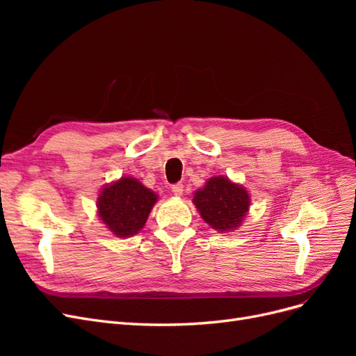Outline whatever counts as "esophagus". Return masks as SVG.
<instances>
[{
	"label": "esophagus",
	"mask_w": 356,
	"mask_h": 356,
	"mask_svg": "<svg viewBox=\"0 0 356 356\" xmlns=\"http://www.w3.org/2000/svg\"><path fill=\"white\" fill-rule=\"evenodd\" d=\"M182 191H184V186L181 184V182H178V184H174L172 186V193H174L175 196H181Z\"/></svg>",
	"instance_id": "34e87169"
}]
</instances>
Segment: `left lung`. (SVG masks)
<instances>
[{
	"label": "left lung",
	"mask_w": 356,
	"mask_h": 356,
	"mask_svg": "<svg viewBox=\"0 0 356 356\" xmlns=\"http://www.w3.org/2000/svg\"><path fill=\"white\" fill-rule=\"evenodd\" d=\"M202 218L212 229L227 232L242 222L250 209V196L243 187L224 177L211 178L193 197Z\"/></svg>",
	"instance_id": "left-lung-1"
}]
</instances>
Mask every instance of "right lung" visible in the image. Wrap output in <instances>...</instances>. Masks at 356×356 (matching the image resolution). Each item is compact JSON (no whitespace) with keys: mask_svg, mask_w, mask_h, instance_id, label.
<instances>
[{"mask_svg":"<svg viewBox=\"0 0 356 356\" xmlns=\"http://www.w3.org/2000/svg\"><path fill=\"white\" fill-rule=\"evenodd\" d=\"M156 200L154 191L135 178L124 177L101 191L98 212L106 227L120 238H126L144 227Z\"/></svg>","mask_w":356,"mask_h":356,"instance_id":"obj_1","label":"right lung"}]
</instances>
